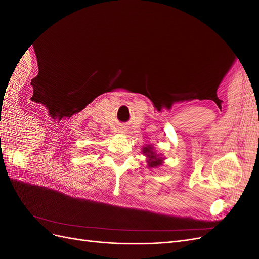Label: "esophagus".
Returning a JSON list of instances; mask_svg holds the SVG:
<instances>
[{
    "instance_id": "esophagus-1",
    "label": "esophagus",
    "mask_w": 259,
    "mask_h": 259,
    "mask_svg": "<svg viewBox=\"0 0 259 259\" xmlns=\"http://www.w3.org/2000/svg\"><path fill=\"white\" fill-rule=\"evenodd\" d=\"M120 132H121V133H124V132H125V130H123V128H121V130H120Z\"/></svg>"
}]
</instances>
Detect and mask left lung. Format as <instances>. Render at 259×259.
I'll list each match as a JSON object with an SVG mask.
<instances>
[{"label":"left lung","mask_w":259,"mask_h":259,"mask_svg":"<svg viewBox=\"0 0 259 259\" xmlns=\"http://www.w3.org/2000/svg\"><path fill=\"white\" fill-rule=\"evenodd\" d=\"M143 152L148 156V165L150 167L160 166L162 164V158L156 154L150 146H147L144 148Z\"/></svg>","instance_id":"8db88e82"}]
</instances>
